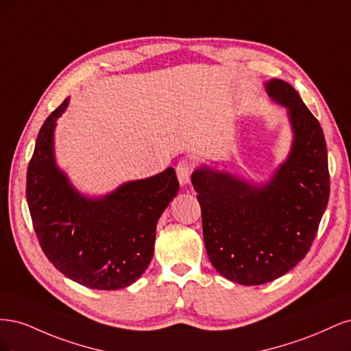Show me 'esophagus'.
I'll list each match as a JSON object with an SVG mask.
<instances>
[{"mask_svg":"<svg viewBox=\"0 0 351 351\" xmlns=\"http://www.w3.org/2000/svg\"><path fill=\"white\" fill-rule=\"evenodd\" d=\"M176 173L178 177V182L182 186L189 184L190 178H192V173H193V164L187 161V159H182L176 167Z\"/></svg>","mask_w":351,"mask_h":351,"instance_id":"34e87169","label":"esophagus"}]
</instances>
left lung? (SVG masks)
<instances>
[{
    "instance_id": "obj_1",
    "label": "left lung",
    "mask_w": 351,
    "mask_h": 351,
    "mask_svg": "<svg viewBox=\"0 0 351 351\" xmlns=\"http://www.w3.org/2000/svg\"><path fill=\"white\" fill-rule=\"evenodd\" d=\"M289 110L293 146L267 184L200 167L192 176L202 209L208 256L227 280L259 285L277 280L309 252L329 199L328 152L322 127L295 89L267 84Z\"/></svg>"
}]
</instances>
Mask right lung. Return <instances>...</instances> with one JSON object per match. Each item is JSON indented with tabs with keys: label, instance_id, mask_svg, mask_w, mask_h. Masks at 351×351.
Instances as JSON below:
<instances>
[{
	"label": "right lung",
	"instance_id": "1",
	"mask_svg": "<svg viewBox=\"0 0 351 351\" xmlns=\"http://www.w3.org/2000/svg\"><path fill=\"white\" fill-rule=\"evenodd\" d=\"M69 98L42 124L27 167L26 197L42 250L54 267L84 287L119 290L151 263L156 222L178 192L174 168L89 199L54 159V129Z\"/></svg>",
	"mask_w": 351,
	"mask_h": 351
}]
</instances>
